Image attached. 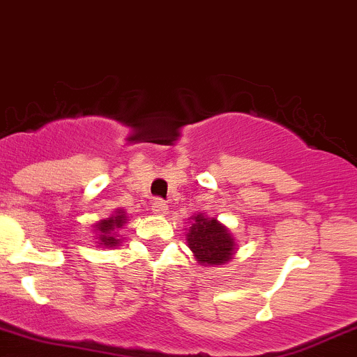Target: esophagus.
Instances as JSON below:
<instances>
[{
    "instance_id": "esophagus-1",
    "label": "esophagus",
    "mask_w": 357,
    "mask_h": 357,
    "mask_svg": "<svg viewBox=\"0 0 357 357\" xmlns=\"http://www.w3.org/2000/svg\"><path fill=\"white\" fill-rule=\"evenodd\" d=\"M151 209H153V213H156V215H165V213L168 211V206H167V203H165L163 199L156 197V199L153 201Z\"/></svg>"
}]
</instances>
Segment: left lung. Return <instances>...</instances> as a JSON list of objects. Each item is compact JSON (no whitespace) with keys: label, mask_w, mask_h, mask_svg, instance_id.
<instances>
[{"label":"left lung","mask_w":357,"mask_h":357,"mask_svg":"<svg viewBox=\"0 0 357 357\" xmlns=\"http://www.w3.org/2000/svg\"><path fill=\"white\" fill-rule=\"evenodd\" d=\"M187 245L197 263L204 266L225 264L232 259L235 252V238L229 229L216 218H208L203 213L192 218L187 232Z\"/></svg>","instance_id":"obj_1"}]
</instances>
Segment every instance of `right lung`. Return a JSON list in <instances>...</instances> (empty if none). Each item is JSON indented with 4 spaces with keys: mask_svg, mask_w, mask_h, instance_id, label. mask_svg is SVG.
Wrapping results in <instances>:
<instances>
[{
    "mask_svg": "<svg viewBox=\"0 0 357 357\" xmlns=\"http://www.w3.org/2000/svg\"><path fill=\"white\" fill-rule=\"evenodd\" d=\"M127 223V215L123 209H116L109 218L101 220L96 225L98 244L102 248H115L120 244V238L116 235V230H120Z\"/></svg>",
    "mask_w": 357,
    "mask_h": 357,
    "instance_id": "1",
    "label": "right lung"
}]
</instances>
